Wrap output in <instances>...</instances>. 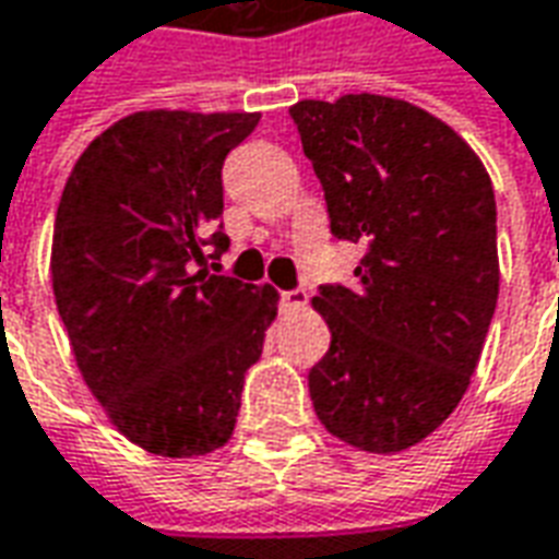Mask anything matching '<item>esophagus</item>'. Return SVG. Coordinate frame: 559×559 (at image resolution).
I'll return each mask as SVG.
<instances>
[{
	"label": "esophagus",
	"mask_w": 559,
	"mask_h": 559,
	"mask_svg": "<svg viewBox=\"0 0 559 559\" xmlns=\"http://www.w3.org/2000/svg\"><path fill=\"white\" fill-rule=\"evenodd\" d=\"M308 293L305 290H284L281 293V308H305Z\"/></svg>",
	"instance_id": "1"
}]
</instances>
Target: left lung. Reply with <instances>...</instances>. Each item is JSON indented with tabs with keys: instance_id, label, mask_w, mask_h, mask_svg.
Here are the masks:
<instances>
[{
	"instance_id": "obj_1",
	"label": "left lung",
	"mask_w": 559,
	"mask_h": 559,
	"mask_svg": "<svg viewBox=\"0 0 559 559\" xmlns=\"http://www.w3.org/2000/svg\"><path fill=\"white\" fill-rule=\"evenodd\" d=\"M290 116L332 236L365 248L350 287L311 302L332 332L308 374L317 419L362 452H404L449 419L479 365L500 290L491 176L401 98H308Z\"/></svg>"
}]
</instances>
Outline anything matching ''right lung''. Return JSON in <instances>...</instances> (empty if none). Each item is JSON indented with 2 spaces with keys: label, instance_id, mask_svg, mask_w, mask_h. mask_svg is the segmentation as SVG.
Listing matches in <instances>:
<instances>
[{
  "label": "right lung",
  "instance_id": "right-lung-1",
  "mask_svg": "<svg viewBox=\"0 0 559 559\" xmlns=\"http://www.w3.org/2000/svg\"><path fill=\"white\" fill-rule=\"evenodd\" d=\"M257 122L126 116L83 148L56 209L50 275L80 374L152 455H206L230 440L245 371L278 314L269 284L209 272L230 245L221 167Z\"/></svg>",
  "mask_w": 559,
  "mask_h": 559
}]
</instances>
